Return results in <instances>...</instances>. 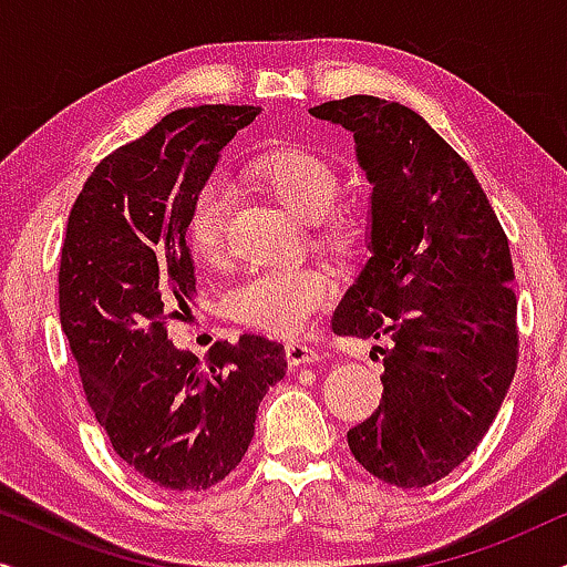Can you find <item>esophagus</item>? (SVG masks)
Segmentation results:
<instances>
[{"label":"esophagus","instance_id":"1","mask_svg":"<svg viewBox=\"0 0 567 567\" xmlns=\"http://www.w3.org/2000/svg\"><path fill=\"white\" fill-rule=\"evenodd\" d=\"M322 355H320V351H315L312 346H307V343H286V361L291 363V367H301V363H315V361H320Z\"/></svg>","mask_w":567,"mask_h":567}]
</instances>
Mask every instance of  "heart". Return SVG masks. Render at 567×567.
<instances>
[{
    "label": "heart",
    "mask_w": 567,
    "mask_h": 567,
    "mask_svg": "<svg viewBox=\"0 0 567 567\" xmlns=\"http://www.w3.org/2000/svg\"><path fill=\"white\" fill-rule=\"evenodd\" d=\"M247 181L305 221L322 219L340 193L338 169L322 154L301 146H284L252 159L247 167ZM227 188L216 181L200 185L185 224V235L196 258L206 262L221 260L227 247ZM355 235L359 229L346 214H332L317 224V237L330 250H351ZM336 293V276L322 266L262 270L231 289L227 309L247 328L291 338L305 332L312 317L332 305Z\"/></svg>",
    "instance_id": "1"
}]
</instances>
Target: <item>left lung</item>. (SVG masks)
I'll list each match as a JSON object with an SVG mask.
<instances>
[{"instance_id":"1","label":"left lung","mask_w":567,"mask_h":567,"mask_svg":"<svg viewBox=\"0 0 567 567\" xmlns=\"http://www.w3.org/2000/svg\"><path fill=\"white\" fill-rule=\"evenodd\" d=\"M309 113L351 131L371 183V258L332 330L390 338L382 405L348 431L371 475L425 487L491 429L518 361L508 237L467 162L400 103L330 100Z\"/></svg>"}]
</instances>
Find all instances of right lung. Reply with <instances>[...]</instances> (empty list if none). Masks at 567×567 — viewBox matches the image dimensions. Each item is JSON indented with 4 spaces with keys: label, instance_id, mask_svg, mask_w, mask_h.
I'll return each instance as SVG.
<instances>
[{
    "label": "right lung",
    "instance_id": "add662e5",
    "mask_svg": "<svg viewBox=\"0 0 567 567\" xmlns=\"http://www.w3.org/2000/svg\"><path fill=\"white\" fill-rule=\"evenodd\" d=\"M260 107L198 105L100 162L76 196L59 268V315L87 402L128 467L165 491L221 483L286 374L281 343L219 340L206 359L167 340L196 293L185 224L219 152Z\"/></svg>",
    "mask_w": 567,
    "mask_h": 567
}]
</instances>
